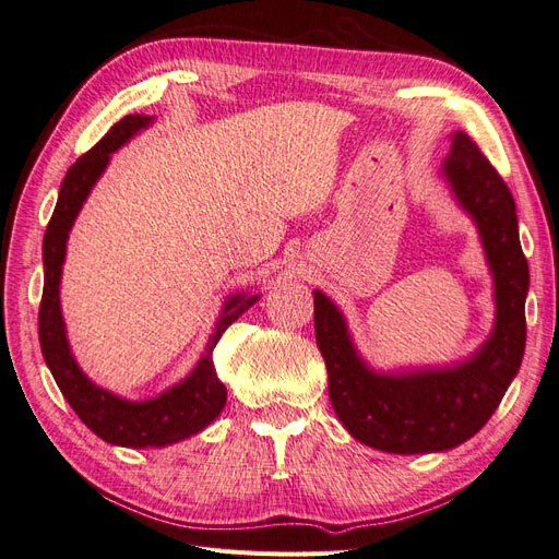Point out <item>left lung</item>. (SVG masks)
Here are the masks:
<instances>
[{"mask_svg":"<svg viewBox=\"0 0 559 559\" xmlns=\"http://www.w3.org/2000/svg\"><path fill=\"white\" fill-rule=\"evenodd\" d=\"M443 177L476 222L495 275V331L471 359L399 376L376 373L354 349L341 310L314 292L317 347L326 361L333 411L359 443L382 452H443L468 441L499 408L527 341L530 267L509 186L466 132L452 134Z\"/></svg>","mask_w":559,"mask_h":559,"instance_id":"1","label":"left lung"}]
</instances>
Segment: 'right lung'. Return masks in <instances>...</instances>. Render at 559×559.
<instances>
[{
	"label": "right lung",
	"mask_w": 559,
	"mask_h": 559,
	"mask_svg": "<svg viewBox=\"0 0 559 559\" xmlns=\"http://www.w3.org/2000/svg\"><path fill=\"white\" fill-rule=\"evenodd\" d=\"M154 118L130 114L114 123L88 154H83L67 170L53 216L44 235V294L39 306V343L46 366L53 373L62 396L72 405L79 419L103 441L121 448H163L183 441L205 429L218 417L226 405V386L218 380L212 361V352L218 337L259 300V294H235L226 300L222 317L214 324L202 354L191 376L167 392L148 401H126L107 389L91 382L72 357L70 343L64 335V321L60 312V275L67 251V238L74 226L79 210L86 202L91 189L116 148H121L132 134L144 130Z\"/></svg>",
	"instance_id": "1"
}]
</instances>
